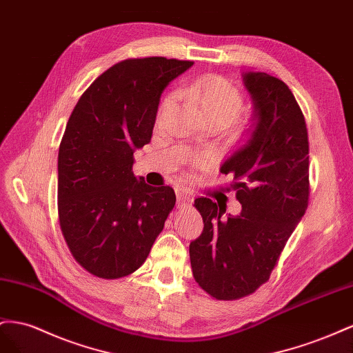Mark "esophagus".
<instances>
[{
    "instance_id": "1",
    "label": "esophagus",
    "mask_w": 353,
    "mask_h": 353,
    "mask_svg": "<svg viewBox=\"0 0 353 353\" xmlns=\"http://www.w3.org/2000/svg\"><path fill=\"white\" fill-rule=\"evenodd\" d=\"M176 194H177V204L179 205H183V204H189L190 201L194 199V194L190 192L188 188H177L176 189Z\"/></svg>"
}]
</instances>
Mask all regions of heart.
<instances>
[{
    "label": "heart",
    "mask_w": 353,
    "mask_h": 353,
    "mask_svg": "<svg viewBox=\"0 0 353 353\" xmlns=\"http://www.w3.org/2000/svg\"><path fill=\"white\" fill-rule=\"evenodd\" d=\"M185 93L196 100L204 117L220 119L226 125L234 123L245 106V97L241 90L220 75L199 79L185 88ZM173 97H167L159 108V114L170 108Z\"/></svg>",
    "instance_id": "heart-1"
}]
</instances>
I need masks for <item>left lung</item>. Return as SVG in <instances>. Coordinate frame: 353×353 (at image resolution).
Masks as SVG:
<instances>
[{
    "label": "left lung",
    "mask_w": 353,
    "mask_h": 353,
    "mask_svg": "<svg viewBox=\"0 0 353 353\" xmlns=\"http://www.w3.org/2000/svg\"><path fill=\"white\" fill-rule=\"evenodd\" d=\"M253 97L256 125L220 171L235 179L243 211L196 198L204 230L189 245L198 285L216 300H238L268 283L281 253L309 204V139L305 115L281 79L244 74Z\"/></svg>",
    "instance_id": "8db88e82"
}]
</instances>
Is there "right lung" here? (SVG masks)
<instances>
[{
	"label": "right lung",
	"mask_w": 353,
	"mask_h": 353,
	"mask_svg": "<svg viewBox=\"0 0 353 353\" xmlns=\"http://www.w3.org/2000/svg\"><path fill=\"white\" fill-rule=\"evenodd\" d=\"M192 65L158 56L121 60L90 84L68 119L57 159L59 223L88 274H133L163 232L176 194L136 177L133 152L150 142L163 90Z\"/></svg>",
	"instance_id": "obj_1"
}]
</instances>
